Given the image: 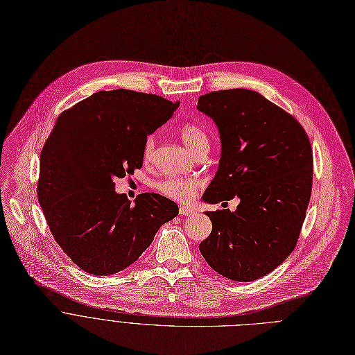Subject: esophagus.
<instances>
[{"label": "esophagus", "mask_w": 355, "mask_h": 355, "mask_svg": "<svg viewBox=\"0 0 355 355\" xmlns=\"http://www.w3.org/2000/svg\"><path fill=\"white\" fill-rule=\"evenodd\" d=\"M179 214H180L182 217L193 216V214H194V209H193V208H190V207H187V205H180V208H179Z\"/></svg>", "instance_id": "esophagus-1"}]
</instances>
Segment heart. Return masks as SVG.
<instances>
[{"label": "heart", "instance_id": "1", "mask_svg": "<svg viewBox=\"0 0 355 355\" xmlns=\"http://www.w3.org/2000/svg\"><path fill=\"white\" fill-rule=\"evenodd\" d=\"M179 135L183 143L196 154H207L211 146L208 132L196 123H186L179 127ZM155 151V137L148 135L144 141L143 159L146 164L153 161ZM155 189L168 198L176 201H189L200 189V182L193 178H165L155 183Z\"/></svg>", "mask_w": 355, "mask_h": 355}]
</instances>
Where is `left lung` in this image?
<instances>
[{
    "mask_svg": "<svg viewBox=\"0 0 355 355\" xmlns=\"http://www.w3.org/2000/svg\"><path fill=\"white\" fill-rule=\"evenodd\" d=\"M197 109L217 123L223 143L202 198H241L235 212H205L212 231L198 249L218 274L249 282L278 267L298 242L313 180L311 141L293 114L250 89L205 94Z\"/></svg>",
    "mask_w": 355,
    "mask_h": 355,
    "instance_id": "1",
    "label": "left lung"
}]
</instances>
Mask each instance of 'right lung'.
Masks as SVG:
<instances>
[{
    "instance_id": "right-lung-1",
    "label": "right lung",
    "mask_w": 355,
    "mask_h": 355,
    "mask_svg": "<svg viewBox=\"0 0 355 355\" xmlns=\"http://www.w3.org/2000/svg\"><path fill=\"white\" fill-rule=\"evenodd\" d=\"M178 106L151 94L101 91L55 120L40 154L37 198L53 238L81 270H124L178 216V204L161 194L143 193L131 204L114 191V179L143 166L147 135Z\"/></svg>"
}]
</instances>
